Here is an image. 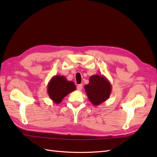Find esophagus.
Segmentation results:
<instances>
[{
  "label": "esophagus",
  "instance_id": "esophagus-1",
  "mask_svg": "<svg viewBox=\"0 0 157 157\" xmlns=\"http://www.w3.org/2000/svg\"><path fill=\"white\" fill-rule=\"evenodd\" d=\"M82 87H83L82 84H79V85H78V86H77V90L79 91H80L82 90Z\"/></svg>",
  "mask_w": 157,
  "mask_h": 157
}]
</instances>
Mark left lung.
Wrapping results in <instances>:
<instances>
[{
	"label": "left lung",
	"mask_w": 157,
	"mask_h": 157,
	"mask_svg": "<svg viewBox=\"0 0 157 157\" xmlns=\"http://www.w3.org/2000/svg\"><path fill=\"white\" fill-rule=\"evenodd\" d=\"M84 88L89 101L94 106H98L106 101L112 91L111 83L102 75L90 77L89 84L85 85Z\"/></svg>",
	"instance_id": "8db88e82"
}]
</instances>
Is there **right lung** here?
<instances>
[{"label": "right lung", "mask_w": 157, "mask_h": 157, "mask_svg": "<svg viewBox=\"0 0 157 157\" xmlns=\"http://www.w3.org/2000/svg\"><path fill=\"white\" fill-rule=\"evenodd\" d=\"M75 89L73 82L68 81L63 75L53 76L47 86L48 94L55 104L61 103L67 95L75 90Z\"/></svg>", "instance_id": "right-lung-1"}]
</instances>
